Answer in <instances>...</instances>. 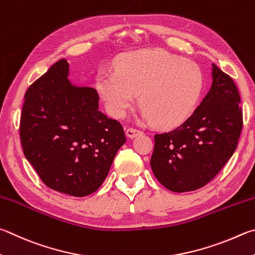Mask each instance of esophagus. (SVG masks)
<instances>
[{
    "instance_id": "esophagus-1",
    "label": "esophagus",
    "mask_w": 255,
    "mask_h": 255,
    "mask_svg": "<svg viewBox=\"0 0 255 255\" xmlns=\"http://www.w3.org/2000/svg\"><path fill=\"white\" fill-rule=\"evenodd\" d=\"M140 133H142L141 130H139V129L133 128V127H129V128H127V130H126V135L129 138H133V137H136L137 135H140Z\"/></svg>"
}]
</instances>
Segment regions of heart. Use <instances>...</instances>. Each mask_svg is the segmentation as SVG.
Listing matches in <instances>:
<instances>
[{
  "mask_svg": "<svg viewBox=\"0 0 255 255\" xmlns=\"http://www.w3.org/2000/svg\"><path fill=\"white\" fill-rule=\"evenodd\" d=\"M117 71L101 70L97 91L114 117L126 116L140 94L142 116L160 128H174L194 113L203 90L197 64L164 50L124 55Z\"/></svg>",
  "mask_w": 255,
  "mask_h": 255,
  "instance_id": "1",
  "label": "heart"
}]
</instances>
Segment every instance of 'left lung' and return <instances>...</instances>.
<instances>
[{"instance_id":"1","label":"left lung","mask_w":255,"mask_h":255,"mask_svg":"<svg viewBox=\"0 0 255 255\" xmlns=\"http://www.w3.org/2000/svg\"><path fill=\"white\" fill-rule=\"evenodd\" d=\"M212 66L211 89L191 117L174 130L155 135L152 173L172 192L205 186L237 149L243 127L239 90L232 78Z\"/></svg>"}]
</instances>
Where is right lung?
<instances>
[{
  "label": "right lung",
  "mask_w": 255,
  "mask_h": 255,
  "mask_svg": "<svg viewBox=\"0 0 255 255\" xmlns=\"http://www.w3.org/2000/svg\"><path fill=\"white\" fill-rule=\"evenodd\" d=\"M68 77L69 63L61 59L29 87L20 137L48 187L82 197L101 186L126 137L120 123L99 110L96 89L72 85Z\"/></svg>",
  "instance_id": "obj_1"
}]
</instances>
